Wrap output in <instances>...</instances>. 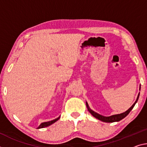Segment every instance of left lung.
<instances>
[{"instance_id":"obj_1","label":"left lung","mask_w":147,"mask_h":147,"mask_svg":"<svg viewBox=\"0 0 147 147\" xmlns=\"http://www.w3.org/2000/svg\"><path fill=\"white\" fill-rule=\"evenodd\" d=\"M141 88V87H140ZM139 94L138 95V96H137V100L136 101V102L134 103V105L130 107V108L128 109L127 111H126L125 112V113H123L122 114H119V115H113V116H103L101 115H99V114L95 113V112L93 111L92 110H91V109L89 108V107H88V103H86V105H87L88 107V111H89L90 113L92 114V115L94 116L95 118H97V119L99 120H101L103 121V122H118V121H120L121 120H122L123 118H124L125 116H126L128 114L130 113V111H131L133 108H134L135 105L137 103V100L139 99Z\"/></svg>"}]
</instances>
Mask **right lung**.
<instances>
[{
  "label": "right lung",
  "mask_w": 147,
  "mask_h": 147,
  "mask_svg": "<svg viewBox=\"0 0 147 147\" xmlns=\"http://www.w3.org/2000/svg\"><path fill=\"white\" fill-rule=\"evenodd\" d=\"M59 118H60V116H59V117H58L57 118H56V119L53 120H52V121H50V122H46L42 123V124L38 127V129H40V128H43V127L49 126V125H50L51 124H53V123L55 122H56V121H57L58 120H59Z\"/></svg>",
  "instance_id": "right-lung-1"
}]
</instances>
